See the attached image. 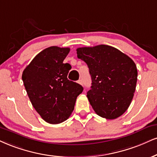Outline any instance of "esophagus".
Returning a JSON list of instances; mask_svg holds the SVG:
<instances>
[{
  "label": "esophagus",
  "mask_w": 157,
  "mask_h": 157,
  "mask_svg": "<svg viewBox=\"0 0 157 157\" xmlns=\"http://www.w3.org/2000/svg\"><path fill=\"white\" fill-rule=\"evenodd\" d=\"M78 82L79 84L82 85V86H83V82H82V80H81V79H79V80H78V82Z\"/></svg>",
  "instance_id": "34e87169"
}]
</instances>
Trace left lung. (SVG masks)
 Segmentation results:
<instances>
[{
	"mask_svg": "<svg viewBox=\"0 0 157 157\" xmlns=\"http://www.w3.org/2000/svg\"><path fill=\"white\" fill-rule=\"evenodd\" d=\"M76 51L78 59L90 69L92 83L86 96L94 111L107 119L119 117L134 96L138 79L135 63L111 46L81 47Z\"/></svg>",
	"mask_w": 157,
	"mask_h": 157,
	"instance_id": "8db88e82",
	"label": "left lung"
}]
</instances>
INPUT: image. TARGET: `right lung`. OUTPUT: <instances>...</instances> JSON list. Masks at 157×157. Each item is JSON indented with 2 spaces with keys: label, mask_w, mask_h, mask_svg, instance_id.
I'll return each instance as SVG.
<instances>
[{
  "label": "right lung",
  "mask_w": 157,
  "mask_h": 157,
  "mask_svg": "<svg viewBox=\"0 0 157 157\" xmlns=\"http://www.w3.org/2000/svg\"><path fill=\"white\" fill-rule=\"evenodd\" d=\"M70 48L50 46L33 58L22 73L33 106L46 122L57 124L70 117L84 88L67 79L71 65L63 63Z\"/></svg>",
  "instance_id": "1"
}]
</instances>
